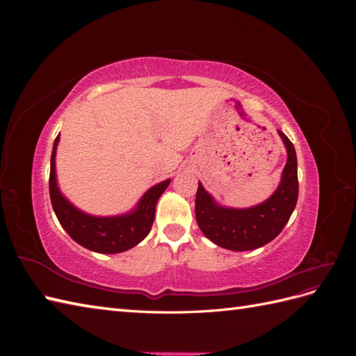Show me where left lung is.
<instances>
[{"label": "left lung", "instance_id": "obj_1", "mask_svg": "<svg viewBox=\"0 0 356 356\" xmlns=\"http://www.w3.org/2000/svg\"><path fill=\"white\" fill-rule=\"evenodd\" d=\"M285 144L288 159L281 184L266 202L252 208H224L213 200L199 182L196 195V221L209 241L225 250H257L282 232L298 199L297 156L288 136L277 131Z\"/></svg>", "mask_w": 356, "mask_h": 356}]
</instances>
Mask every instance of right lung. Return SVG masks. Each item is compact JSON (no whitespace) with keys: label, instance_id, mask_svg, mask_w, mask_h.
<instances>
[{"label":"right lung","instance_id":"right-lung-1","mask_svg":"<svg viewBox=\"0 0 356 356\" xmlns=\"http://www.w3.org/2000/svg\"><path fill=\"white\" fill-rule=\"evenodd\" d=\"M59 135L53 144L50 159L49 191L53 211L60 225L71 236L72 241L88 248L90 251L101 254H117L131 250L135 245L147 238L152 230L156 213V203L163 191L170 184V179L161 181L149 188L139 200L136 208L124 215L117 217H93L84 213L62 196L56 182V147Z\"/></svg>","mask_w":356,"mask_h":356}]
</instances>
